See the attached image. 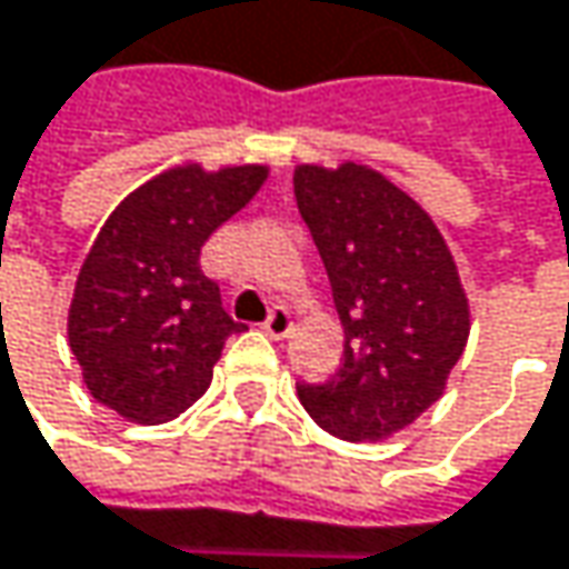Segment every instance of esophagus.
<instances>
[{
  "mask_svg": "<svg viewBox=\"0 0 569 569\" xmlns=\"http://www.w3.org/2000/svg\"><path fill=\"white\" fill-rule=\"evenodd\" d=\"M263 332H267V336H270V338H277V341H280V338H286V336H289V332H292V316L286 312L283 306H277V309L270 312V319L263 322Z\"/></svg>",
  "mask_w": 569,
  "mask_h": 569,
  "instance_id": "esophagus-1",
  "label": "esophagus"
}]
</instances>
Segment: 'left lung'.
I'll return each instance as SVG.
<instances>
[{"label": "left lung", "mask_w": 569, "mask_h": 569, "mask_svg": "<svg viewBox=\"0 0 569 569\" xmlns=\"http://www.w3.org/2000/svg\"><path fill=\"white\" fill-rule=\"evenodd\" d=\"M296 204L326 263L345 355L326 385H299L309 417L348 442H381L433 407L472 316L433 218L378 169L296 166Z\"/></svg>", "instance_id": "1"}]
</instances>
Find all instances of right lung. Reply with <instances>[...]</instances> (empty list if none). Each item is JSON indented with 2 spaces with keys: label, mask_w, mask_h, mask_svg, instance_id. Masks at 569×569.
<instances>
[{
  "label": "right lung",
  "mask_w": 569,
  "mask_h": 569,
  "mask_svg": "<svg viewBox=\"0 0 569 569\" xmlns=\"http://www.w3.org/2000/svg\"><path fill=\"white\" fill-rule=\"evenodd\" d=\"M270 176V166L181 162L130 191L103 221L74 283L68 341L90 397L156 427L214 378L237 326L201 273V247Z\"/></svg>",
  "instance_id": "obj_1"
}]
</instances>
